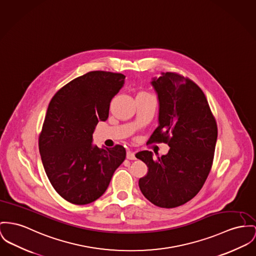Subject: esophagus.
Masks as SVG:
<instances>
[{
	"instance_id": "34e87169",
	"label": "esophagus",
	"mask_w": 256,
	"mask_h": 256,
	"mask_svg": "<svg viewBox=\"0 0 256 256\" xmlns=\"http://www.w3.org/2000/svg\"><path fill=\"white\" fill-rule=\"evenodd\" d=\"M126 158L129 159V160H135L136 159V155L131 152V150H127V154H126Z\"/></svg>"
}]
</instances>
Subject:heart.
<instances>
[{"instance_id": "1", "label": "heart", "mask_w": 256, "mask_h": 256, "mask_svg": "<svg viewBox=\"0 0 256 256\" xmlns=\"http://www.w3.org/2000/svg\"><path fill=\"white\" fill-rule=\"evenodd\" d=\"M140 93H146V92H140ZM146 94H148V93H146Z\"/></svg>"}]
</instances>
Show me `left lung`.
<instances>
[{
	"label": "left lung",
	"mask_w": 256,
	"mask_h": 256,
	"mask_svg": "<svg viewBox=\"0 0 256 256\" xmlns=\"http://www.w3.org/2000/svg\"><path fill=\"white\" fill-rule=\"evenodd\" d=\"M152 84L159 100V125L148 142H165L166 155L154 159L140 152L148 172L138 186L152 204L172 208L186 204L203 188L212 169L218 125L202 89L188 78L162 72Z\"/></svg>",
	"instance_id": "obj_1"
}]
</instances>
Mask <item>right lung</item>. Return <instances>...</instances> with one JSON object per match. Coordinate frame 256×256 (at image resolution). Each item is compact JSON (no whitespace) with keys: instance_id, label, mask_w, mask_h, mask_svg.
Here are the masks:
<instances>
[{"instance_id":"obj_1","label":"right lung","mask_w":256,"mask_h":256,"mask_svg":"<svg viewBox=\"0 0 256 256\" xmlns=\"http://www.w3.org/2000/svg\"><path fill=\"white\" fill-rule=\"evenodd\" d=\"M124 78L118 72H89L59 89L48 104L38 150L52 186L72 204L100 198L125 160L122 146L92 144L95 127L99 120H108L110 101Z\"/></svg>"}]
</instances>
